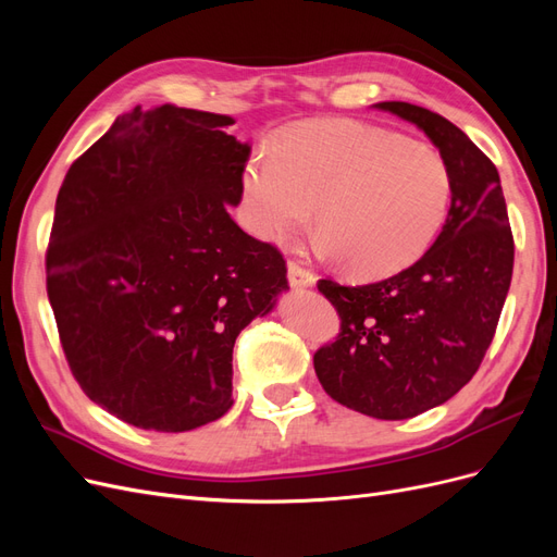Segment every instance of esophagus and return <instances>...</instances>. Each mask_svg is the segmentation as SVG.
<instances>
[{
	"instance_id": "34e87169",
	"label": "esophagus",
	"mask_w": 557,
	"mask_h": 557,
	"mask_svg": "<svg viewBox=\"0 0 557 557\" xmlns=\"http://www.w3.org/2000/svg\"><path fill=\"white\" fill-rule=\"evenodd\" d=\"M288 281L293 288H311V285H315V276L297 262H288Z\"/></svg>"
}]
</instances>
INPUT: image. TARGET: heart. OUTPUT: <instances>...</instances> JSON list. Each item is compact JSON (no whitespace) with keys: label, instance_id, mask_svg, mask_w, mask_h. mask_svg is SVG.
Masks as SVG:
<instances>
[{"label":"heart","instance_id":"1","mask_svg":"<svg viewBox=\"0 0 557 557\" xmlns=\"http://www.w3.org/2000/svg\"><path fill=\"white\" fill-rule=\"evenodd\" d=\"M244 221L264 242L311 223L320 256L350 274L391 276L413 264L440 234L450 174L434 148L360 123L318 121L285 129L274 150L244 166Z\"/></svg>","mask_w":557,"mask_h":557}]
</instances>
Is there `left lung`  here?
Wrapping results in <instances>:
<instances>
[{"label":"left lung","mask_w":557,"mask_h":557,"mask_svg":"<svg viewBox=\"0 0 557 557\" xmlns=\"http://www.w3.org/2000/svg\"><path fill=\"white\" fill-rule=\"evenodd\" d=\"M440 148L450 209L432 248L404 272L369 285L318 281L342 332L313 356L315 376L344 407L404 420L440 407L471 381L491 346L513 274V237L499 174L444 115L381 102Z\"/></svg>","instance_id":"obj_1"}]
</instances>
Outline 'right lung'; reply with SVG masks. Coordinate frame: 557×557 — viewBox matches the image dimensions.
<instances>
[{"mask_svg":"<svg viewBox=\"0 0 557 557\" xmlns=\"http://www.w3.org/2000/svg\"><path fill=\"white\" fill-rule=\"evenodd\" d=\"M234 117L162 104L115 117L66 172L46 288L66 362L125 423L188 432L232 407V348L288 290L232 221L250 146Z\"/></svg>","mask_w":557,"mask_h":557,"instance_id":"right-lung-1","label":"right lung"}]
</instances>
